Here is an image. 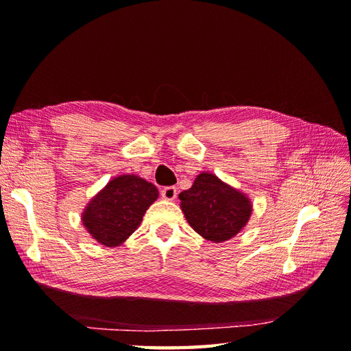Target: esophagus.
Segmentation results:
<instances>
[{"instance_id": "obj_1", "label": "esophagus", "mask_w": 351, "mask_h": 351, "mask_svg": "<svg viewBox=\"0 0 351 351\" xmlns=\"http://www.w3.org/2000/svg\"><path fill=\"white\" fill-rule=\"evenodd\" d=\"M176 187H164L161 189V197L166 199V200H175L176 199Z\"/></svg>"}]
</instances>
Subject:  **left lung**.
<instances>
[{"mask_svg": "<svg viewBox=\"0 0 351 351\" xmlns=\"http://www.w3.org/2000/svg\"><path fill=\"white\" fill-rule=\"evenodd\" d=\"M180 199L190 226L214 243L237 235L252 213L250 200L213 173H200L191 189L181 193Z\"/></svg>", "mask_w": 351, "mask_h": 351, "instance_id": "8db88e82", "label": "left lung"}]
</instances>
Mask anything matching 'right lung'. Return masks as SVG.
<instances>
[{
	"instance_id": "obj_1",
	"label": "right lung",
	"mask_w": 351,
	"mask_h": 351,
	"mask_svg": "<svg viewBox=\"0 0 351 351\" xmlns=\"http://www.w3.org/2000/svg\"><path fill=\"white\" fill-rule=\"evenodd\" d=\"M158 190L154 184L134 175L117 176L88 202L83 223L96 241L114 247L138 228Z\"/></svg>"
}]
</instances>
